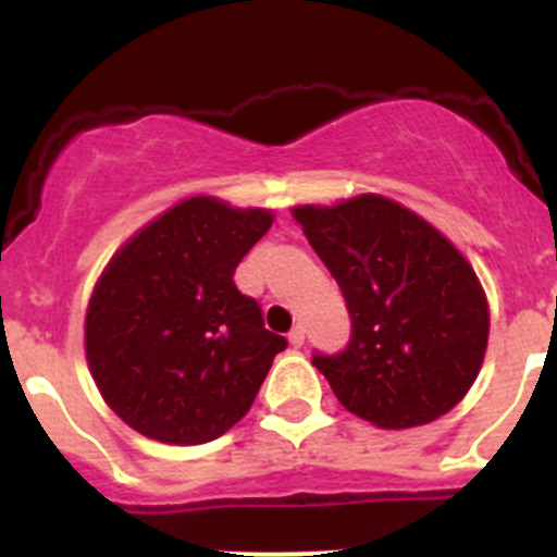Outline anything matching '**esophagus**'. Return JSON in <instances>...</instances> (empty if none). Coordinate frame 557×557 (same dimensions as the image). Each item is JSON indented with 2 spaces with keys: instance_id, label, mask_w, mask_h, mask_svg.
I'll use <instances>...</instances> for the list:
<instances>
[{
  "instance_id": "obj_1",
  "label": "esophagus",
  "mask_w": 557,
  "mask_h": 557,
  "mask_svg": "<svg viewBox=\"0 0 557 557\" xmlns=\"http://www.w3.org/2000/svg\"><path fill=\"white\" fill-rule=\"evenodd\" d=\"M288 342H290V347H301V345H305V329H301V325L290 329Z\"/></svg>"
}]
</instances>
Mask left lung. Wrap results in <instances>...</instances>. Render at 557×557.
<instances>
[{"label": "left lung", "instance_id": "obj_1", "mask_svg": "<svg viewBox=\"0 0 557 557\" xmlns=\"http://www.w3.org/2000/svg\"><path fill=\"white\" fill-rule=\"evenodd\" d=\"M294 218L352 320L345 350L312 358L342 407L380 429L450 412L480 374L491 331L485 290L458 247L380 194L301 205Z\"/></svg>", "mask_w": 557, "mask_h": 557}]
</instances>
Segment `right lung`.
I'll use <instances>...</instances> for the list:
<instances>
[{
	"label": "right lung",
	"instance_id": "add662e5",
	"mask_svg": "<svg viewBox=\"0 0 557 557\" xmlns=\"http://www.w3.org/2000/svg\"><path fill=\"white\" fill-rule=\"evenodd\" d=\"M272 221V210L190 196L139 228L94 285L88 369L107 407L148 440L223 436L288 347L234 285V269Z\"/></svg>",
	"mask_w": 557,
	"mask_h": 557
}]
</instances>
